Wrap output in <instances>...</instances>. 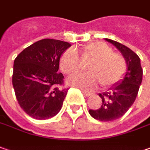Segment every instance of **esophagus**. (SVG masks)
Segmentation results:
<instances>
[{"label": "esophagus", "mask_w": 150, "mask_h": 150, "mask_svg": "<svg viewBox=\"0 0 150 150\" xmlns=\"http://www.w3.org/2000/svg\"><path fill=\"white\" fill-rule=\"evenodd\" d=\"M82 92L84 93V95H86V96H91V94H92L91 92H89V91H84V90L82 91Z\"/></svg>", "instance_id": "1"}]
</instances>
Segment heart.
<instances>
[{"label":"heart","mask_w":150,"mask_h":150,"mask_svg":"<svg viewBox=\"0 0 150 150\" xmlns=\"http://www.w3.org/2000/svg\"><path fill=\"white\" fill-rule=\"evenodd\" d=\"M81 59L91 61L89 73H79L68 80L69 85L85 90H93L99 83L102 88L112 87L123 78L127 71L124 57L102 42H90L81 48ZM81 66L77 52L72 48L66 49L59 59L60 69L66 75H72Z\"/></svg>","instance_id":"b5f03b06"}]
</instances>
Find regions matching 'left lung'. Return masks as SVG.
Masks as SVG:
<instances>
[{
    "mask_svg": "<svg viewBox=\"0 0 150 150\" xmlns=\"http://www.w3.org/2000/svg\"><path fill=\"white\" fill-rule=\"evenodd\" d=\"M122 53L127 62V72L122 81L118 82L109 91L99 94L102 100L101 108L90 109V115L96 120L110 122L120 118L134 104L143 78V69L140 59L133 50L120 42L106 38Z\"/></svg>",
    "mask_w": 150,
    "mask_h": 150,
    "instance_id": "left-lung-1",
    "label": "left lung"
}]
</instances>
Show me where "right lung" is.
<instances>
[{"label":"right lung","instance_id":"add662e5","mask_svg":"<svg viewBox=\"0 0 150 150\" xmlns=\"http://www.w3.org/2000/svg\"><path fill=\"white\" fill-rule=\"evenodd\" d=\"M71 45L44 38L23 50L15 59L12 85L16 100L30 117L44 120L54 117L62 108L68 88H63L59 73V59Z\"/></svg>","mask_w":150,"mask_h":150}]
</instances>
